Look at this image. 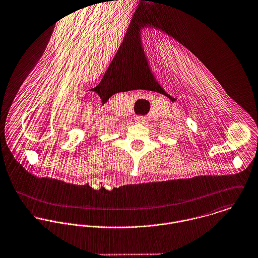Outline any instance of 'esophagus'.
Returning a JSON list of instances; mask_svg holds the SVG:
<instances>
[{
	"label": "esophagus",
	"mask_w": 258,
	"mask_h": 258,
	"mask_svg": "<svg viewBox=\"0 0 258 258\" xmlns=\"http://www.w3.org/2000/svg\"><path fill=\"white\" fill-rule=\"evenodd\" d=\"M145 120V117L143 116V115H138L137 116V121H139V122H143Z\"/></svg>",
	"instance_id": "obj_1"
}]
</instances>
